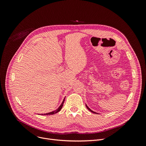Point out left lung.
<instances>
[{"label": "left lung", "instance_id": "obj_1", "mask_svg": "<svg viewBox=\"0 0 146 146\" xmlns=\"http://www.w3.org/2000/svg\"><path fill=\"white\" fill-rule=\"evenodd\" d=\"M86 108H88V110H89V111H90V112H93V113H96L95 112H94L93 111H92V110H90V108H89V107H88V106H87V105H86Z\"/></svg>", "mask_w": 146, "mask_h": 146}]
</instances>
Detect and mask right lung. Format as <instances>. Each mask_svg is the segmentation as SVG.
<instances>
[{
  "mask_svg": "<svg viewBox=\"0 0 146 146\" xmlns=\"http://www.w3.org/2000/svg\"><path fill=\"white\" fill-rule=\"evenodd\" d=\"M64 100H65V98H64V100H63V101L62 104H61V105L58 107V109H57L56 110H55L54 111H52V112H49V113H47L42 114V115H53V114H55V113H57L58 112H59V111L61 110V108H62V107H63V106L64 102Z\"/></svg>",
  "mask_w": 146,
  "mask_h": 146,
  "instance_id": "1",
  "label": "right lung"
}]
</instances>
